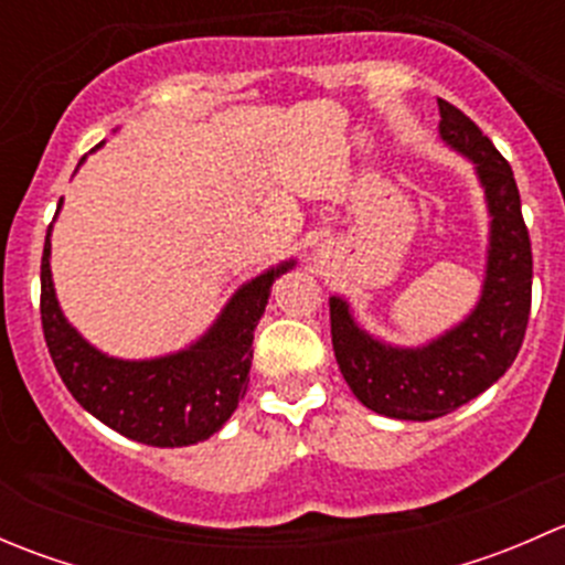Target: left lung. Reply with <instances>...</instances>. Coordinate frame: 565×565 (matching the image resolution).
<instances>
[{
  "label": "left lung",
  "mask_w": 565,
  "mask_h": 565,
  "mask_svg": "<svg viewBox=\"0 0 565 565\" xmlns=\"http://www.w3.org/2000/svg\"><path fill=\"white\" fill-rule=\"evenodd\" d=\"M437 106L443 141L476 167L487 196V276L476 309L424 347H393L366 333L344 298H330V335L347 385L363 407L398 420L443 418L498 383L530 317L533 254L514 172L467 114L448 100Z\"/></svg>",
  "instance_id": "1"
}]
</instances>
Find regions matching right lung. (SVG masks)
Wrapping results in <instances>:
<instances>
[{
    "label": "right lung",
    "mask_w": 565,
    "mask_h": 565,
    "mask_svg": "<svg viewBox=\"0 0 565 565\" xmlns=\"http://www.w3.org/2000/svg\"><path fill=\"white\" fill-rule=\"evenodd\" d=\"M60 207L62 199L56 215ZM289 267L295 259L243 284L207 333L185 350L150 361H122L89 344L62 315L51 281L49 226L40 262V319L51 361L73 398L108 429L156 448L202 443L230 420L246 396L254 330L265 315L273 281Z\"/></svg>",
    "instance_id": "right-lung-1"
}]
</instances>
